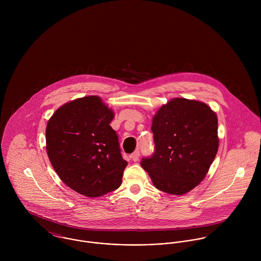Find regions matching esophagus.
<instances>
[{
  "label": "esophagus",
  "mask_w": 261,
  "mask_h": 261,
  "mask_svg": "<svg viewBox=\"0 0 261 261\" xmlns=\"http://www.w3.org/2000/svg\"><path fill=\"white\" fill-rule=\"evenodd\" d=\"M130 158H132V160H133L134 162H138L139 159H140V151H139V150L134 151V152L130 154Z\"/></svg>",
  "instance_id": "obj_1"
}]
</instances>
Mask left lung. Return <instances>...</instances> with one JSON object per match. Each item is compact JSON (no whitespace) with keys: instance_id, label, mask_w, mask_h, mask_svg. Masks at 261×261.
Here are the masks:
<instances>
[{"instance_id":"1","label":"left lung","mask_w":261,"mask_h":261,"mask_svg":"<svg viewBox=\"0 0 261 261\" xmlns=\"http://www.w3.org/2000/svg\"><path fill=\"white\" fill-rule=\"evenodd\" d=\"M155 150L142 167L153 186L182 196L206 177L219 147L218 118L206 103L176 97L152 117Z\"/></svg>"}]
</instances>
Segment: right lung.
Listing matches in <instances>:
<instances>
[{
	"label": "right lung",
	"instance_id": "1",
	"mask_svg": "<svg viewBox=\"0 0 261 261\" xmlns=\"http://www.w3.org/2000/svg\"><path fill=\"white\" fill-rule=\"evenodd\" d=\"M114 112L99 96L77 98L60 107L47 122L46 150L66 186L88 198L116 190L127 165L110 123Z\"/></svg>",
	"mask_w": 261,
	"mask_h": 261
}]
</instances>
